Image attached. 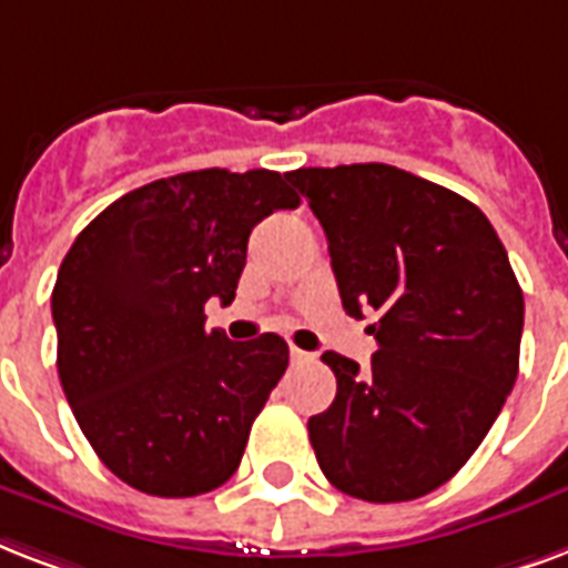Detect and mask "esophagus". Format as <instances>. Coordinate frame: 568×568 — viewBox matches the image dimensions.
<instances>
[{
	"label": "esophagus",
	"mask_w": 568,
	"mask_h": 568,
	"mask_svg": "<svg viewBox=\"0 0 568 568\" xmlns=\"http://www.w3.org/2000/svg\"><path fill=\"white\" fill-rule=\"evenodd\" d=\"M292 361L294 363H313L315 354L313 352H303V348H297V345H292Z\"/></svg>",
	"instance_id": "34e87169"
}]
</instances>
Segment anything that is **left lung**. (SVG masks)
I'll list each match as a JSON object with an SVG mask.
<instances>
[{"instance_id": "1", "label": "left lung", "mask_w": 568, "mask_h": 568, "mask_svg": "<svg viewBox=\"0 0 568 568\" xmlns=\"http://www.w3.org/2000/svg\"><path fill=\"white\" fill-rule=\"evenodd\" d=\"M318 216L345 313H378L369 369L336 352V399L310 417L333 486L402 504L462 470L518 378L525 294L488 216L387 163L294 169Z\"/></svg>"}]
</instances>
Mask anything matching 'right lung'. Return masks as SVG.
I'll return each instance as SVG.
<instances>
[{
    "instance_id": "right-lung-1",
    "label": "right lung",
    "mask_w": 568,
    "mask_h": 568,
    "mask_svg": "<svg viewBox=\"0 0 568 568\" xmlns=\"http://www.w3.org/2000/svg\"><path fill=\"white\" fill-rule=\"evenodd\" d=\"M297 205L271 169L181 172L115 199L64 255L59 381L82 435L130 488L196 497L241 465L288 345L205 331V303L235 301L253 226Z\"/></svg>"
}]
</instances>
